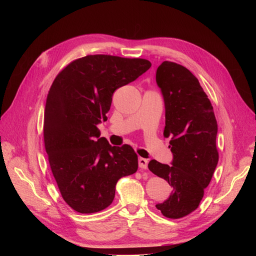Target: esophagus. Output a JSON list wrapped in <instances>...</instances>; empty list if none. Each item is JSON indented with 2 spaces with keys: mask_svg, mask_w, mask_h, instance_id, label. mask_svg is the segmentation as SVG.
<instances>
[{
  "mask_svg": "<svg viewBox=\"0 0 256 256\" xmlns=\"http://www.w3.org/2000/svg\"><path fill=\"white\" fill-rule=\"evenodd\" d=\"M139 167L141 169H147V164H148V160H146L144 158H139Z\"/></svg>",
  "mask_w": 256,
  "mask_h": 256,
  "instance_id": "34e87169",
  "label": "esophagus"
}]
</instances>
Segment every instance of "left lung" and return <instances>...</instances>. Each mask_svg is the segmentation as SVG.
<instances>
[{
	"mask_svg": "<svg viewBox=\"0 0 256 256\" xmlns=\"http://www.w3.org/2000/svg\"><path fill=\"white\" fill-rule=\"evenodd\" d=\"M156 80L164 98V136L171 137L173 160L170 166L152 160L148 169L173 188L156 208L167 218L180 219L198 208L217 167L218 124L199 80L184 66L164 61Z\"/></svg>",
	"mask_w": 256,
	"mask_h": 256,
	"instance_id": "1",
	"label": "left lung"
}]
</instances>
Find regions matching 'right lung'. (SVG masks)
<instances>
[{
    "label": "right lung",
    "instance_id": "right-lung-1",
    "mask_svg": "<svg viewBox=\"0 0 256 256\" xmlns=\"http://www.w3.org/2000/svg\"><path fill=\"white\" fill-rule=\"evenodd\" d=\"M148 60L88 55L70 62L54 80L44 119L48 163L65 202L80 214L109 206L119 178L138 169L132 146H111L98 124L116 89L150 68Z\"/></svg>",
    "mask_w": 256,
    "mask_h": 256
}]
</instances>
